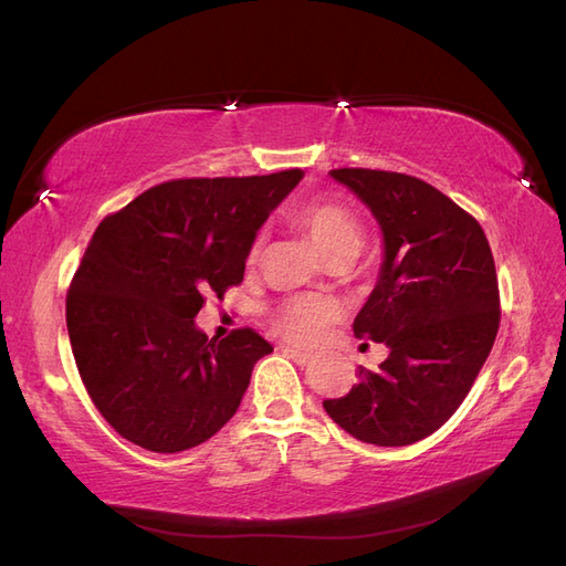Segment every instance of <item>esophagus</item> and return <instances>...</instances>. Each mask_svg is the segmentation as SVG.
<instances>
[{
	"instance_id": "1",
	"label": "esophagus",
	"mask_w": 566,
	"mask_h": 566,
	"mask_svg": "<svg viewBox=\"0 0 566 566\" xmlns=\"http://www.w3.org/2000/svg\"><path fill=\"white\" fill-rule=\"evenodd\" d=\"M283 352H285L290 358H293L295 364H300V366H306V364H312V361H314V356H312V354L300 352V349H295V347H285Z\"/></svg>"
}]
</instances>
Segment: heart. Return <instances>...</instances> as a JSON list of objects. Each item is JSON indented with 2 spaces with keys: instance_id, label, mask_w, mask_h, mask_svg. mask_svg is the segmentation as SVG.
Segmentation results:
<instances>
[{
  "instance_id": "b5f03b06",
  "label": "heart",
  "mask_w": 566,
  "mask_h": 566,
  "mask_svg": "<svg viewBox=\"0 0 566 566\" xmlns=\"http://www.w3.org/2000/svg\"><path fill=\"white\" fill-rule=\"evenodd\" d=\"M290 221L310 238L314 250L325 262L349 260L361 245V224L358 217L342 202L310 200L290 210ZM339 318V304L331 297L304 295L287 300L279 314V331L300 345H312L333 321Z\"/></svg>"
}]
</instances>
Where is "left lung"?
Wrapping results in <instances>:
<instances>
[{
	"label": "left lung",
	"instance_id": "8db88e82",
	"mask_svg": "<svg viewBox=\"0 0 566 566\" xmlns=\"http://www.w3.org/2000/svg\"><path fill=\"white\" fill-rule=\"evenodd\" d=\"M375 217L382 264L356 337L382 342L378 370L323 408L375 447H408L437 432L482 370L501 321L499 279L476 219L422 179L380 169H333Z\"/></svg>",
	"mask_w": 566,
	"mask_h": 566
}]
</instances>
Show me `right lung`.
<instances>
[{
  "instance_id": "add662e5",
  "label": "right lung",
  "mask_w": 566,
  "mask_h": 566,
  "mask_svg": "<svg viewBox=\"0 0 566 566\" xmlns=\"http://www.w3.org/2000/svg\"><path fill=\"white\" fill-rule=\"evenodd\" d=\"M302 177L177 179L101 221L65 300L67 335L92 401L136 447L193 449L241 406L273 347L250 328L208 339L196 316L202 295L243 281L256 231Z\"/></svg>"
}]
</instances>
